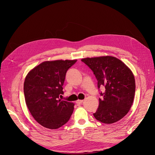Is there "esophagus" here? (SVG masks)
Returning a JSON list of instances; mask_svg holds the SVG:
<instances>
[{
    "label": "esophagus",
    "mask_w": 155,
    "mask_h": 155,
    "mask_svg": "<svg viewBox=\"0 0 155 155\" xmlns=\"http://www.w3.org/2000/svg\"><path fill=\"white\" fill-rule=\"evenodd\" d=\"M83 102H84L83 100H78V101H76V103L77 104H81L82 103H83Z\"/></svg>",
    "instance_id": "1"
}]
</instances>
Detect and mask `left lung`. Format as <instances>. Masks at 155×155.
<instances>
[{
    "instance_id": "1",
    "label": "left lung",
    "mask_w": 155,
    "mask_h": 155,
    "mask_svg": "<svg viewBox=\"0 0 155 155\" xmlns=\"http://www.w3.org/2000/svg\"><path fill=\"white\" fill-rule=\"evenodd\" d=\"M93 71L101 92L99 105L95 118L105 124H112L124 117L131 109L135 94L133 73L115 57L106 56L82 59Z\"/></svg>"
}]
</instances>
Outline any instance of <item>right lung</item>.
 I'll use <instances>...</instances> for the list:
<instances>
[{
	"label": "right lung",
	"instance_id": "right-lung-1",
	"mask_svg": "<svg viewBox=\"0 0 155 155\" xmlns=\"http://www.w3.org/2000/svg\"><path fill=\"white\" fill-rule=\"evenodd\" d=\"M77 60L43 62L31 70L24 83L26 104L41 126L58 129L69 120L74 104L60 99L67 70Z\"/></svg>",
	"mask_w": 155,
	"mask_h": 155
}]
</instances>
